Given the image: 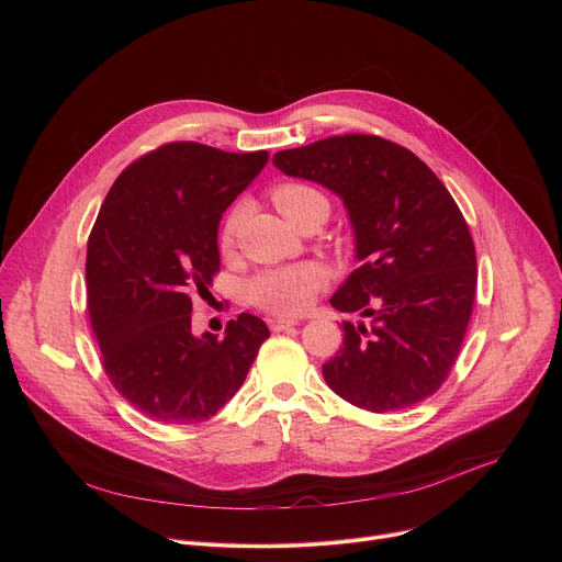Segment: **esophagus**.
<instances>
[{
    "label": "esophagus",
    "mask_w": 562,
    "mask_h": 562,
    "mask_svg": "<svg viewBox=\"0 0 562 562\" xmlns=\"http://www.w3.org/2000/svg\"><path fill=\"white\" fill-rule=\"evenodd\" d=\"M300 323L297 319H291V317H282V315H273L271 319H269V327H271V331H286V329H291V327H297Z\"/></svg>",
    "instance_id": "34e87169"
}]
</instances>
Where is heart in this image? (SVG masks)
I'll use <instances>...</instances> for the list:
<instances>
[{
  "mask_svg": "<svg viewBox=\"0 0 562 562\" xmlns=\"http://www.w3.org/2000/svg\"><path fill=\"white\" fill-rule=\"evenodd\" d=\"M271 200L293 226H297L306 215L315 211H329L327 198L317 189L302 182L278 184L271 191ZM243 215H245V206L235 204L224 217L220 237H217V245L222 251L231 249L235 231L239 222H243ZM325 282H327V271L317 262H300V265L267 269L258 273L247 284V297L251 304L267 308L271 313L297 315L308 308L315 293L323 289Z\"/></svg>",
  "mask_w": 562,
  "mask_h": 562,
  "instance_id": "1",
  "label": "heart"
}]
</instances>
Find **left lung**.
<instances>
[{
  "instance_id": "1",
  "label": "left lung",
  "mask_w": 562,
  "mask_h": 562,
  "mask_svg": "<svg viewBox=\"0 0 562 562\" xmlns=\"http://www.w3.org/2000/svg\"><path fill=\"white\" fill-rule=\"evenodd\" d=\"M273 165L345 200L360 267L331 306L345 323L323 364L334 393L386 414L434 395L458 360L475 300V247L456 200L409 148L378 135H336L280 150Z\"/></svg>"
}]
</instances>
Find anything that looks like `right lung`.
<instances>
[{"label":"right lung","mask_w":562,"mask_h":562,"mask_svg":"<svg viewBox=\"0 0 562 562\" xmlns=\"http://www.w3.org/2000/svg\"><path fill=\"white\" fill-rule=\"evenodd\" d=\"M267 162V150L169 142L131 162L100 209L87 249L91 329L117 393L155 423L213 418L269 338L251 313L228 319L224 338L191 334L193 300L220 271L222 213Z\"/></svg>","instance_id":"right-lung-1"}]
</instances>
